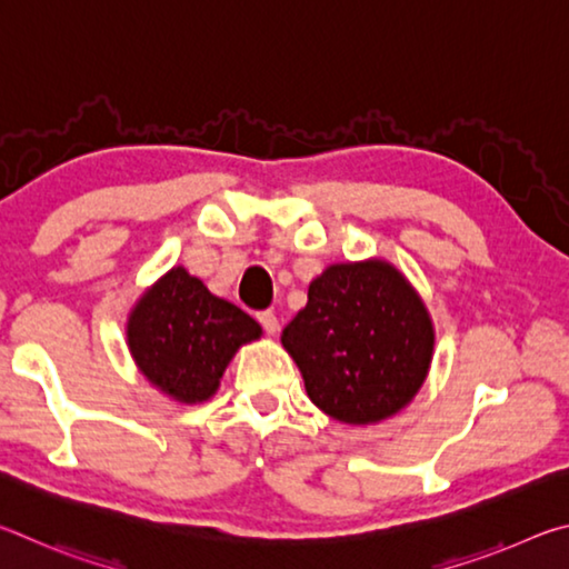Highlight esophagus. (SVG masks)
<instances>
[{
    "label": "esophagus",
    "mask_w": 569,
    "mask_h": 569,
    "mask_svg": "<svg viewBox=\"0 0 569 569\" xmlns=\"http://www.w3.org/2000/svg\"><path fill=\"white\" fill-rule=\"evenodd\" d=\"M258 321H261L266 333L273 336L278 331V319H276L273 311H261V313H258Z\"/></svg>",
    "instance_id": "34e87169"
}]
</instances>
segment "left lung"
Masks as SVG:
<instances>
[{"instance_id":"1","label":"left lung","mask_w":569,"mask_h":569,"mask_svg":"<svg viewBox=\"0 0 569 569\" xmlns=\"http://www.w3.org/2000/svg\"><path fill=\"white\" fill-rule=\"evenodd\" d=\"M306 393L331 419L363 427L417 397L435 353V323L413 286L381 258L333 263L281 333Z\"/></svg>"}]
</instances>
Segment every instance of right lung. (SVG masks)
Here are the masks:
<instances>
[{
  "instance_id": "obj_1",
  "label": "right lung",
  "mask_w": 569,
  "mask_h": 569,
  "mask_svg": "<svg viewBox=\"0 0 569 569\" xmlns=\"http://www.w3.org/2000/svg\"><path fill=\"white\" fill-rule=\"evenodd\" d=\"M261 326L176 266L158 278L128 316V346L152 387L180 403L208 401L243 343Z\"/></svg>"
}]
</instances>
